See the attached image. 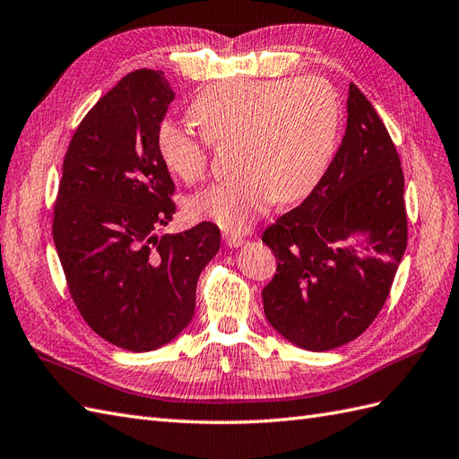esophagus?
Masks as SVG:
<instances>
[{
    "instance_id": "34e87169",
    "label": "esophagus",
    "mask_w": 459,
    "mask_h": 459,
    "mask_svg": "<svg viewBox=\"0 0 459 459\" xmlns=\"http://www.w3.org/2000/svg\"><path fill=\"white\" fill-rule=\"evenodd\" d=\"M222 240H225V244L230 246V248H238V246H242L246 242L244 237H240V234H234V232L222 234Z\"/></svg>"
}]
</instances>
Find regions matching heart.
<instances>
[{
  "label": "heart",
  "mask_w": 459,
  "mask_h": 459,
  "mask_svg": "<svg viewBox=\"0 0 459 459\" xmlns=\"http://www.w3.org/2000/svg\"><path fill=\"white\" fill-rule=\"evenodd\" d=\"M194 129L160 122L157 149L167 169L186 184L202 182L211 145L237 143L238 178L219 182L190 202L195 219L242 232L275 202L308 195L333 157L342 102L330 81L238 79L211 85L195 97Z\"/></svg>",
  "instance_id": "1"
}]
</instances>
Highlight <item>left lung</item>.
Segmentation results:
<instances>
[{
	"instance_id": "8db88e82",
	"label": "left lung",
	"mask_w": 459,
	"mask_h": 459,
	"mask_svg": "<svg viewBox=\"0 0 459 459\" xmlns=\"http://www.w3.org/2000/svg\"><path fill=\"white\" fill-rule=\"evenodd\" d=\"M403 186L390 134L351 83L347 129L330 167L312 194L262 237L277 260L262 292L264 312L290 343L330 351L374 322L407 248ZM355 236L368 240L370 256L348 244Z\"/></svg>"
}]
</instances>
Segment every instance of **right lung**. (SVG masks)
Segmentation results:
<instances>
[{"label":"right lung","mask_w":459,"mask_h":459,"mask_svg":"<svg viewBox=\"0 0 459 459\" xmlns=\"http://www.w3.org/2000/svg\"><path fill=\"white\" fill-rule=\"evenodd\" d=\"M172 100L155 69L117 81L69 141L54 204V244L79 314L135 352L167 345L190 324L199 273L221 246L209 221L157 237L176 211L157 149Z\"/></svg>","instance_id":"obj_1"}]
</instances>
